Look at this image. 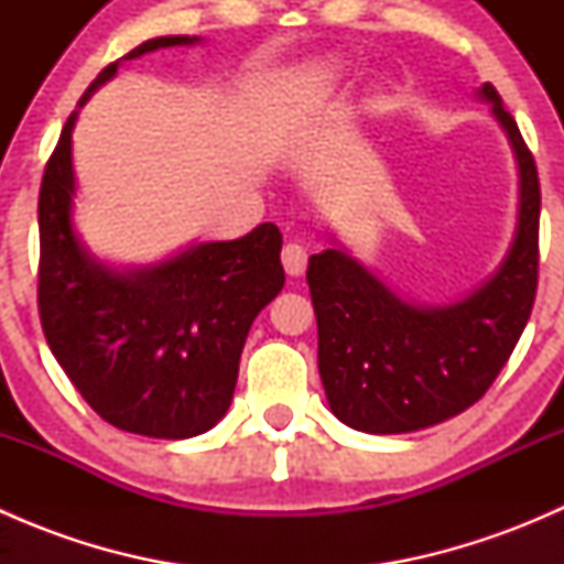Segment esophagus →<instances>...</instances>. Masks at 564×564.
Here are the masks:
<instances>
[{
    "label": "esophagus",
    "instance_id": "obj_1",
    "mask_svg": "<svg viewBox=\"0 0 564 564\" xmlns=\"http://www.w3.org/2000/svg\"><path fill=\"white\" fill-rule=\"evenodd\" d=\"M283 270L292 278H300L305 272V264H308V250H305L300 242H286L281 250Z\"/></svg>",
    "mask_w": 564,
    "mask_h": 564
}]
</instances>
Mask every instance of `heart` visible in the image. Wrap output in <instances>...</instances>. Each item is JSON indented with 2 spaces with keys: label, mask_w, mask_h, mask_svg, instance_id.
<instances>
[{
  "label": "heart",
  "mask_w": 564,
  "mask_h": 564,
  "mask_svg": "<svg viewBox=\"0 0 564 564\" xmlns=\"http://www.w3.org/2000/svg\"><path fill=\"white\" fill-rule=\"evenodd\" d=\"M346 76V65L340 59H324L316 65L305 67L292 84V106L286 108V113L281 117V124H294V113H297L300 104H308V100L322 98L329 89L338 87Z\"/></svg>",
  "instance_id": "b5f03b06"
}]
</instances>
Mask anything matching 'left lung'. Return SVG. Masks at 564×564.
I'll list each match as a JSON object with an SVG mask.
<instances>
[{"label":"left lung","mask_w":564,"mask_h":564,"mask_svg":"<svg viewBox=\"0 0 564 564\" xmlns=\"http://www.w3.org/2000/svg\"><path fill=\"white\" fill-rule=\"evenodd\" d=\"M519 169L513 242L488 281L456 303L401 297L329 231L308 259L318 327V377L340 423L366 434H409L480 401L513 355L538 289L540 182L532 152L491 84L477 89Z\"/></svg>","instance_id":"left-lung-1"}]
</instances>
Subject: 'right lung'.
I'll use <instances>...</instances> for the list:
<instances>
[{
    "label": "right lung",
    "instance_id": "1",
    "mask_svg": "<svg viewBox=\"0 0 564 564\" xmlns=\"http://www.w3.org/2000/svg\"><path fill=\"white\" fill-rule=\"evenodd\" d=\"M196 35L152 37L111 62L196 45ZM65 122L40 185L37 303L45 340L84 401L119 431L191 440L229 412L240 355L259 311L283 289L281 231L256 226L240 240L193 242L152 264L117 267L82 242L73 220V128Z\"/></svg>",
    "mask_w": 564,
    "mask_h": 564
}]
</instances>
